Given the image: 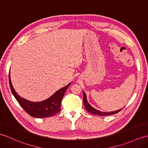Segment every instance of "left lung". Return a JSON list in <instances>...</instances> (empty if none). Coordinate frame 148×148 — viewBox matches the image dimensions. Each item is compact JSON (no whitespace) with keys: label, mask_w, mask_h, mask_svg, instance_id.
<instances>
[{"label":"left lung","mask_w":148,"mask_h":148,"mask_svg":"<svg viewBox=\"0 0 148 148\" xmlns=\"http://www.w3.org/2000/svg\"><path fill=\"white\" fill-rule=\"evenodd\" d=\"M83 92V102H84V108H85L86 110H87L89 112L92 113L93 114H96V115H99V116H106V115H111V114H116V113L118 112L119 111H120L122 109L116 110V111H112V112H102L100 111L99 110H97L91 106L90 103H88L87 100L86 98V93Z\"/></svg>","instance_id":"obj_1"}]
</instances>
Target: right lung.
<instances>
[{
	"instance_id": "1",
	"label": "right lung",
	"mask_w": 148,
	"mask_h": 148,
	"mask_svg": "<svg viewBox=\"0 0 148 148\" xmlns=\"http://www.w3.org/2000/svg\"><path fill=\"white\" fill-rule=\"evenodd\" d=\"M9 80L11 92L21 108L32 117L40 118L50 117L60 111L61 102L63 97L68 87L71 84V83H69L67 86L57 90L51 97L45 100L40 102H32L22 98L16 92L11 84L10 72L9 74Z\"/></svg>"
}]
</instances>
